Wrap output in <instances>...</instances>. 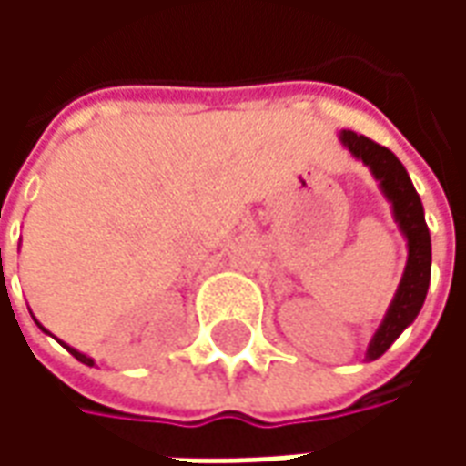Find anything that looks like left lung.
<instances>
[{
  "label": "left lung",
  "mask_w": 466,
  "mask_h": 466,
  "mask_svg": "<svg viewBox=\"0 0 466 466\" xmlns=\"http://www.w3.org/2000/svg\"><path fill=\"white\" fill-rule=\"evenodd\" d=\"M342 144L357 159L367 164L371 174L380 179L381 192L387 194V199L394 207V217H397L401 232L407 237V247H410V259H407V269L401 277L400 289L394 294L390 312L384 317L377 334L371 337L370 350H367V360H377L414 322V317L420 314L421 304H424L431 274L430 229L424 222L421 199L414 189V184H411L410 174L387 147L371 142L364 134L350 132V129L342 132Z\"/></svg>",
  "instance_id": "1"
}]
</instances>
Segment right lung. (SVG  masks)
Instances as JSON below:
<instances>
[{"label":"right lung","mask_w":466,"mask_h":466,"mask_svg":"<svg viewBox=\"0 0 466 466\" xmlns=\"http://www.w3.org/2000/svg\"><path fill=\"white\" fill-rule=\"evenodd\" d=\"M39 327H42V324H39ZM42 329H45V327H42ZM65 347H66V344H65ZM66 350H69V354H72L75 360H79L82 364H86V367H92V364H95V360H89V357H86V354H82V351L72 350V347H66Z\"/></svg>","instance_id":"add662e5"}]
</instances>
